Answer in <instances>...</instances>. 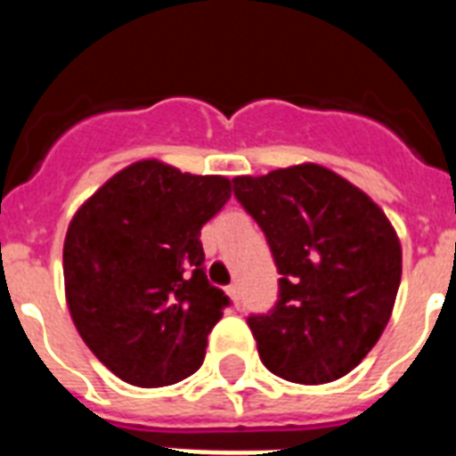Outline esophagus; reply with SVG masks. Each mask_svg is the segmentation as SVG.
I'll list each match as a JSON object with an SVG mask.
<instances>
[{
  "label": "esophagus",
  "mask_w": 456,
  "mask_h": 456,
  "mask_svg": "<svg viewBox=\"0 0 456 456\" xmlns=\"http://www.w3.org/2000/svg\"><path fill=\"white\" fill-rule=\"evenodd\" d=\"M227 296H229V298H232V303H234L236 307L241 305V291H239V286H236V284L227 286Z\"/></svg>",
  "instance_id": "1"
}]
</instances>
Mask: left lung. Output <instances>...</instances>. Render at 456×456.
I'll list each match as a JSON object with an SVG mask.
<instances>
[{"instance_id": "left-lung-1", "label": "left lung", "mask_w": 456, "mask_h": 456, "mask_svg": "<svg viewBox=\"0 0 456 456\" xmlns=\"http://www.w3.org/2000/svg\"><path fill=\"white\" fill-rule=\"evenodd\" d=\"M234 196L267 236L279 300L250 314L260 360L319 386L360 364L381 338L403 277V248L381 208L314 163L234 177Z\"/></svg>"}]
</instances>
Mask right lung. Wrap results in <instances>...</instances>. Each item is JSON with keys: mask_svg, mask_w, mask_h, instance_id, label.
Returning <instances> with one entry per match:
<instances>
[{"mask_svg": "<svg viewBox=\"0 0 456 456\" xmlns=\"http://www.w3.org/2000/svg\"><path fill=\"white\" fill-rule=\"evenodd\" d=\"M229 196L227 177L139 160L68 224V310L96 360L125 383L172 386L203 364L229 298L208 281L200 227Z\"/></svg>", "mask_w": 456, "mask_h": 456, "instance_id": "obj_1", "label": "right lung"}]
</instances>
